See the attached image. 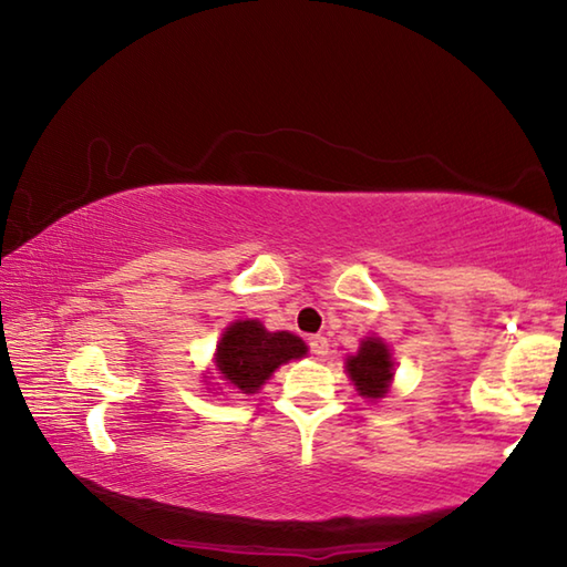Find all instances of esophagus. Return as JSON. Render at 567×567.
<instances>
[{
    "label": "esophagus",
    "mask_w": 567,
    "mask_h": 567,
    "mask_svg": "<svg viewBox=\"0 0 567 567\" xmlns=\"http://www.w3.org/2000/svg\"><path fill=\"white\" fill-rule=\"evenodd\" d=\"M307 344H310V352L318 354V358H324V354H328V350H330V344H328V340L322 338V334H312V338L307 340Z\"/></svg>",
    "instance_id": "esophagus-1"
}]
</instances>
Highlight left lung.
<instances>
[{
  "label": "left lung",
  "instance_id": "8db88e82",
  "mask_svg": "<svg viewBox=\"0 0 567 567\" xmlns=\"http://www.w3.org/2000/svg\"><path fill=\"white\" fill-rule=\"evenodd\" d=\"M348 372L362 398H382L392 378L390 350L375 338L364 340L358 354L348 360Z\"/></svg>",
  "mask_w": 567,
  "mask_h": 567
}]
</instances>
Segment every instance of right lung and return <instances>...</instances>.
<instances>
[{
    "label": "right lung",
    "instance_id": "right-lung-1",
    "mask_svg": "<svg viewBox=\"0 0 567 567\" xmlns=\"http://www.w3.org/2000/svg\"><path fill=\"white\" fill-rule=\"evenodd\" d=\"M307 352L292 332H267L260 322L245 320L229 324L217 348V368L239 392H255L287 360Z\"/></svg>",
    "mask_w": 567,
    "mask_h": 567
}]
</instances>
